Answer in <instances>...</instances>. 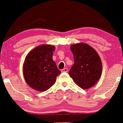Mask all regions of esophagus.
<instances>
[{"label": "esophagus", "mask_w": 123, "mask_h": 123, "mask_svg": "<svg viewBox=\"0 0 123 123\" xmlns=\"http://www.w3.org/2000/svg\"><path fill=\"white\" fill-rule=\"evenodd\" d=\"M61 72L62 73H64V72H68V69L67 68H64L63 69H62L61 70Z\"/></svg>", "instance_id": "34e87169"}]
</instances>
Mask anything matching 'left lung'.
<instances>
[{"label":"left lung","instance_id":"8db88e82","mask_svg":"<svg viewBox=\"0 0 123 123\" xmlns=\"http://www.w3.org/2000/svg\"><path fill=\"white\" fill-rule=\"evenodd\" d=\"M74 63L69 74L74 82L84 90L93 87L102 74V63L98 53L86 43L72 44Z\"/></svg>","mask_w":123,"mask_h":123}]
</instances>
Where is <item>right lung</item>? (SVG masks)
Returning <instances> with one entry per match:
<instances>
[{
  "instance_id": "1",
  "label": "right lung",
  "mask_w": 123,
  "mask_h": 123,
  "mask_svg": "<svg viewBox=\"0 0 123 123\" xmlns=\"http://www.w3.org/2000/svg\"><path fill=\"white\" fill-rule=\"evenodd\" d=\"M55 46L43 44L31 50L23 64V74L26 82L32 88L43 92L55 83L61 72L53 60Z\"/></svg>"
}]
</instances>
